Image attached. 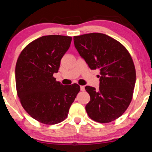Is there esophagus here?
Instances as JSON below:
<instances>
[{
	"label": "esophagus",
	"mask_w": 152,
	"mask_h": 152,
	"mask_svg": "<svg viewBox=\"0 0 152 152\" xmlns=\"http://www.w3.org/2000/svg\"><path fill=\"white\" fill-rule=\"evenodd\" d=\"M80 89L82 91H85V86H80Z\"/></svg>",
	"instance_id": "obj_1"
}]
</instances>
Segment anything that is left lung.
Here are the masks:
<instances>
[{"mask_svg":"<svg viewBox=\"0 0 152 152\" xmlns=\"http://www.w3.org/2000/svg\"><path fill=\"white\" fill-rule=\"evenodd\" d=\"M75 47L91 70L98 69V89L86 86L90 102L86 111L91 119L107 123L120 117L132 99L136 69L132 58L120 42L102 33L73 37Z\"/></svg>","mask_w":152,"mask_h":152,"instance_id":"left-lung-1","label":"left lung"}]
</instances>
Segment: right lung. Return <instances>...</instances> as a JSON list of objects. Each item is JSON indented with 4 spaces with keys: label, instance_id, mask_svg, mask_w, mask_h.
I'll use <instances>...</instances> for the list:
<instances>
[{
    "label": "right lung",
    "instance_id": "right-lung-1",
    "mask_svg": "<svg viewBox=\"0 0 152 152\" xmlns=\"http://www.w3.org/2000/svg\"><path fill=\"white\" fill-rule=\"evenodd\" d=\"M71 41L72 37L61 35L41 37L29 43L18 58V96L27 113L41 123L55 124L65 120L80 91L78 84L64 86L53 77Z\"/></svg>",
    "mask_w": 152,
    "mask_h": 152
}]
</instances>
